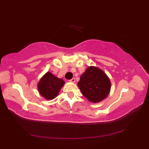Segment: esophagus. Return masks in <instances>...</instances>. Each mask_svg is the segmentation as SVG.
<instances>
[{
  "mask_svg": "<svg viewBox=\"0 0 149 149\" xmlns=\"http://www.w3.org/2000/svg\"><path fill=\"white\" fill-rule=\"evenodd\" d=\"M70 81L71 82V83H74L75 82V78H72V79H70Z\"/></svg>",
  "mask_w": 149,
  "mask_h": 149,
  "instance_id": "34e87169",
  "label": "esophagus"
}]
</instances>
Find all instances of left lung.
I'll return each instance as SVG.
<instances>
[{"label":"left lung","mask_w":149,"mask_h":149,"mask_svg":"<svg viewBox=\"0 0 149 149\" xmlns=\"http://www.w3.org/2000/svg\"><path fill=\"white\" fill-rule=\"evenodd\" d=\"M77 85L82 94L90 102L98 103L108 96L111 84L102 70L90 66L81 75Z\"/></svg>","instance_id":"8db88e82"}]
</instances>
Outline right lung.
Listing matches in <instances>:
<instances>
[{"label":"right lung","mask_w":149,"mask_h":149,"mask_svg":"<svg viewBox=\"0 0 149 149\" xmlns=\"http://www.w3.org/2000/svg\"><path fill=\"white\" fill-rule=\"evenodd\" d=\"M65 82L54 75L51 72H47L40 79L38 83V90L40 94L46 100H52L58 95Z\"/></svg>","instance_id":"add662e5"}]
</instances>
